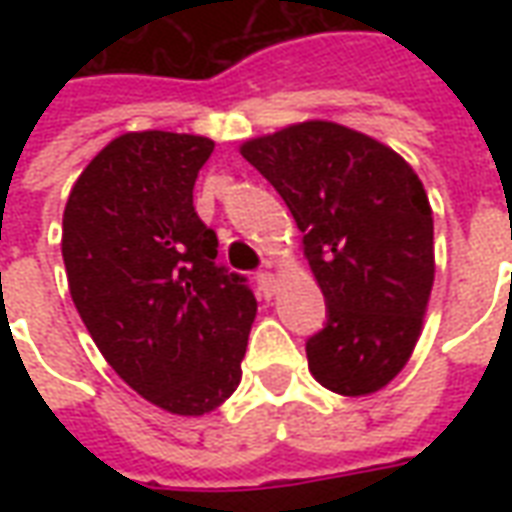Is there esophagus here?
<instances>
[{
	"instance_id": "obj_1",
	"label": "esophagus",
	"mask_w": 512,
	"mask_h": 512,
	"mask_svg": "<svg viewBox=\"0 0 512 512\" xmlns=\"http://www.w3.org/2000/svg\"><path fill=\"white\" fill-rule=\"evenodd\" d=\"M257 282H260V288L266 290L268 296H271V293L277 290V277H274L271 271H263V274H257Z\"/></svg>"
}]
</instances>
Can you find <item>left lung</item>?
Returning <instances> with one entry per match:
<instances>
[{
    "instance_id": "obj_1",
    "label": "left lung",
    "mask_w": 512,
    "mask_h": 512,
    "mask_svg": "<svg viewBox=\"0 0 512 512\" xmlns=\"http://www.w3.org/2000/svg\"><path fill=\"white\" fill-rule=\"evenodd\" d=\"M241 156L279 191L329 304L307 340L337 395L384 389L414 354L433 290V211L406 158L373 136L304 120L246 139Z\"/></svg>"
}]
</instances>
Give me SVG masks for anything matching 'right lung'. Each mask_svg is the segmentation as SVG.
<instances>
[{
    "label": "right lung",
    "instance_id": "1",
    "mask_svg": "<svg viewBox=\"0 0 512 512\" xmlns=\"http://www.w3.org/2000/svg\"><path fill=\"white\" fill-rule=\"evenodd\" d=\"M213 139L128 131L84 167L62 213V260L98 351L136 395L178 417L211 414L241 384L257 301L216 266L194 211Z\"/></svg>",
    "mask_w": 512,
    "mask_h": 512
}]
</instances>
